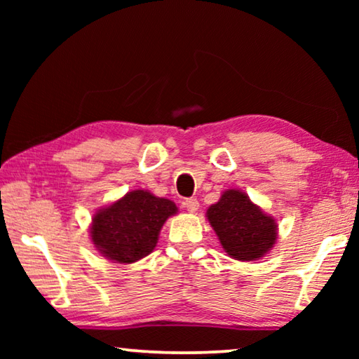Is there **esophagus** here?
<instances>
[{"instance_id":"1","label":"esophagus","mask_w":359,"mask_h":359,"mask_svg":"<svg viewBox=\"0 0 359 359\" xmlns=\"http://www.w3.org/2000/svg\"><path fill=\"white\" fill-rule=\"evenodd\" d=\"M184 208L190 212V214H193V212H196L198 208H199V203L196 198H188L184 201Z\"/></svg>"}]
</instances>
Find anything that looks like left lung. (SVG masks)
I'll use <instances>...</instances> for the list:
<instances>
[{
	"label": "left lung",
	"mask_w": 359,
	"mask_h": 359,
	"mask_svg": "<svg viewBox=\"0 0 359 359\" xmlns=\"http://www.w3.org/2000/svg\"><path fill=\"white\" fill-rule=\"evenodd\" d=\"M205 215L224 252L234 259H259L277 241L274 217L264 214L241 190L224 191Z\"/></svg>",
	"instance_id": "8db88e82"
}]
</instances>
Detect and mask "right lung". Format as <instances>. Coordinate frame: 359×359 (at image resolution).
Returning a JSON list of instances; mask_svg holds the SVG:
<instances>
[{
    "instance_id": "add662e5",
    "label": "right lung",
    "mask_w": 359,
    "mask_h": 359,
    "mask_svg": "<svg viewBox=\"0 0 359 359\" xmlns=\"http://www.w3.org/2000/svg\"><path fill=\"white\" fill-rule=\"evenodd\" d=\"M177 205L147 190L126 193L92 218L90 238L102 257L120 264L136 263L154 250L158 234Z\"/></svg>"
}]
</instances>
